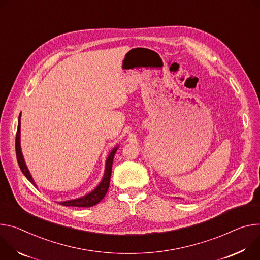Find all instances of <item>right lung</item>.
Segmentation results:
<instances>
[{
	"label": "right lung",
	"mask_w": 260,
	"mask_h": 260,
	"mask_svg": "<svg viewBox=\"0 0 260 260\" xmlns=\"http://www.w3.org/2000/svg\"><path fill=\"white\" fill-rule=\"evenodd\" d=\"M119 147H115L110 154L108 155L107 159H106V163H105V171H104V176L102 181L100 182V184L89 194H86L82 197L76 198V199H71V200H66V201H61L60 205L62 206H66V207H78V208H90L93 207L95 205H97L98 203L103 199V197L105 196L108 188H109V183H110V176H111V168H112V161H113V157L115 152H117ZM15 151H16V158H17V162L18 165L22 171V174L25 176V178L30 181L35 187L36 184L28 171L22 153H21V149H20V114L18 118V126H17V132H16V138H15Z\"/></svg>",
	"instance_id": "obj_1"
}]
</instances>
